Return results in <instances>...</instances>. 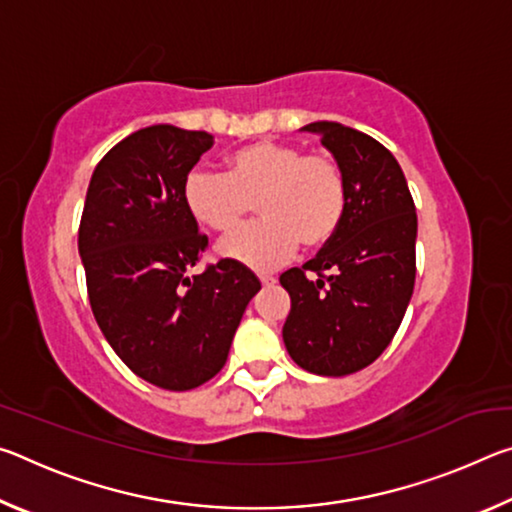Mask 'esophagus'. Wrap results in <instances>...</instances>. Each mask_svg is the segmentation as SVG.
<instances>
[{
  "label": "esophagus",
  "mask_w": 512,
  "mask_h": 512,
  "mask_svg": "<svg viewBox=\"0 0 512 512\" xmlns=\"http://www.w3.org/2000/svg\"><path fill=\"white\" fill-rule=\"evenodd\" d=\"M259 282H262L264 287H271V284H275V277L273 275H259Z\"/></svg>",
  "instance_id": "1"
}]
</instances>
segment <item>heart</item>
Segmentation results:
<instances>
[{"label":"heart","mask_w":512,"mask_h":512,"mask_svg":"<svg viewBox=\"0 0 512 512\" xmlns=\"http://www.w3.org/2000/svg\"><path fill=\"white\" fill-rule=\"evenodd\" d=\"M194 219L214 232H230L250 210L262 221L246 225L216 246L228 262L273 271L298 246L318 250L341 228L345 176L327 153H302L298 146L253 142L228 158V173L189 171L183 187Z\"/></svg>","instance_id":"heart-1"}]
</instances>
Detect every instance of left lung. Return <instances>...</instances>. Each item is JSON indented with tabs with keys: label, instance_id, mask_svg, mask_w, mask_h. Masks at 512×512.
Returning <instances> with one entry per match:
<instances>
[{
	"label": "left lung",
	"instance_id": "8db88e82",
	"mask_svg": "<svg viewBox=\"0 0 512 512\" xmlns=\"http://www.w3.org/2000/svg\"><path fill=\"white\" fill-rule=\"evenodd\" d=\"M302 131L320 135L341 164L348 201L334 239L280 275L291 296L282 339L300 368L343 377L370 366L402 323L415 284L418 216L386 146L336 121Z\"/></svg>",
	"mask_w": 512,
	"mask_h": 512
}]
</instances>
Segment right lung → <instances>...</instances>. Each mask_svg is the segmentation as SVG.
<instances>
[{
    "instance_id": "right-lung-1",
    "label": "right lung",
    "mask_w": 512,
    "mask_h": 512,
    "mask_svg": "<svg viewBox=\"0 0 512 512\" xmlns=\"http://www.w3.org/2000/svg\"><path fill=\"white\" fill-rule=\"evenodd\" d=\"M212 144L210 133L171 124L135 131L103 155L83 205L79 255L92 314L117 357L167 391H189L223 368L262 289L228 259L187 277L207 237L183 187Z\"/></svg>"
}]
</instances>
